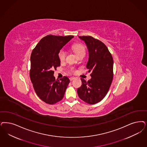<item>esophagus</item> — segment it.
<instances>
[{"label":"esophagus","instance_id":"esophagus-1","mask_svg":"<svg viewBox=\"0 0 147 147\" xmlns=\"http://www.w3.org/2000/svg\"><path fill=\"white\" fill-rule=\"evenodd\" d=\"M74 79H76V78H75V77H71V78H69V80H70L71 81H72V80H74Z\"/></svg>","mask_w":147,"mask_h":147}]
</instances>
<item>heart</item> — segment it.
<instances>
[{"label":"heart","instance_id":"b5f03b06","mask_svg":"<svg viewBox=\"0 0 147 147\" xmlns=\"http://www.w3.org/2000/svg\"><path fill=\"white\" fill-rule=\"evenodd\" d=\"M72 49L78 56L81 55L82 54H85V48L84 46H83L82 45H81V44H80V43H76V44H74V45H73ZM66 55V51L63 49H62L59 52L58 56H59V58L60 61H63L65 59ZM70 71L71 72H74V68H72V67L71 68Z\"/></svg>","mask_w":147,"mask_h":147}]
</instances>
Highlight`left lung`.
<instances>
[{
	"label": "left lung",
	"mask_w": 147,
	"mask_h": 147,
	"mask_svg": "<svg viewBox=\"0 0 147 147\" xmlns=\"http://www.w3.org/2000/svg\"><path fill=\"white\" fill-rule=\"evenodd\" d=\"M84 40L89 53L86 68L92 71L91 79L81 78L82 85L78 88L79 98L89 104L101 101L107 95L113 80V60L104 43L90 36H79Z\"/></svg>",
	"instance_id": "obj_1"
}]
</instances>
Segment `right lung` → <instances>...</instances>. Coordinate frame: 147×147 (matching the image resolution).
<instances>
[{
  "label": "right lung",
  "instance_id": "right-lung-1",
  "mask_svg": "<svg viewBox=\"0 0 147 147\" xmlns=\"http://www.w3.org/2000/svg\"><path fill=\"white\" fill-rule=\"evenodd\" d=\"M73 36L49 35L42 38L31 53L30 77L36 93L42 101L54 104L61 100L70 80H55L54 69L60 66L59 52Z\"/></svg>",
  "mask_w": 147,
  "mask_h": 147
}]
</instances>
